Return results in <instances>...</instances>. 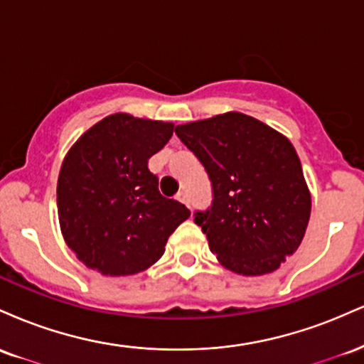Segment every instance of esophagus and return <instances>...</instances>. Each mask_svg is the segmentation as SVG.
Masks as SVG:
<instances>
[{
	"instance_id": "34e87169",
	"label": "esophagus",
	"mask_w": 364,
	"mask_h": 364,
	"mask_svg": "<svg viewBox=\"0 0 364 364\" xmlns=\"http://www.w3.org/2000/svg\"><path fill=\"white\" fill-rule=\"evenodd\" d=\"M176 200H179V202L186 203V205H188V193H186V191H179V193L176 195Z\"/></svg>"
}]
</instances>
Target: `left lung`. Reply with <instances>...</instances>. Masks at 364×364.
<instances>
[{
  "label": "left lung",
  "mask_w": 364,
  "mask_h": 364,
  "mask_svg": "<svg viewBox=\"0 0 364 364\" xmlns=\"http://www.w3.org/2000/svg\"><path fill=\"white\" fill-rule=\"evenodd\" d=\"M176 135L210 178L212 205L195 212L210 252L241 275L277 270L301 245L311 212L291 141L236 111L179 124Z\"/></svg>",
  "instance_id": "obj_1"
}]
</instances>
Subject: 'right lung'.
Here are the masks:
<instances>
[{
    "mask_svg": "<svg viewBox=\"0 0 364 364\" xmlns=\"http://www.w3.org/2000/svg\"><path fill=\"white\" fill-rule=\"evenodd\" d=\"M173 123L116 112L73 144L58 178L63 237L80 262L119 277L147 270L190 210L159 191L149 159L173 136Z\"/></svg>",
    "mask_w": 364,
    "mask_h": 364,
    "instance_id": "1",
    "label": "right lung"
}]
</instances>
